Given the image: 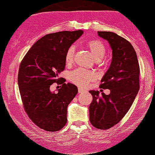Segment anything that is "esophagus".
I'll use <instances>...</instances> for the list:
<instances>
[{
    "label": "esophagus",
    "mask_w": 155,
    "mask_h": 155,
    "mask_svg": "<svg viewBox=\"0 0 155 155\" xmlns=\"http://www.w3.org/2000/svg\"><path fill=\"white\" fill-rule=\"evenodd\" d=\"M84 91H85V90L81 89V88H80V87L78 88V91H79V93H82V92H84Z\"/></svg>",
    "instance_id": "obj_1"
}]
</instances>
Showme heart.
<instances>
[{"instance_id":"b5f03b06","label":"heart","mask_w":155,"mask_h":155,"mask_svg":"<svg viewBox=\"0 0 155 155\" xmlns=\"http://www.w3.org/2000/svg\"><path fill=\"white\" fill-rule=\"evenodd\" d=\"M86 46L91 52L94 59L97 61V64H100L101 59L104 57L106 54V47L104 44L99 40L93 39L88 41L86 43ZM76 48L75 46H69L66 50L65 54V63L66 65L69 66L74 62V56H75ZM96 74L93 72L77 68L71 72L69 74V80L72 83L81 87H86L89 83L94 81L96 79Z\"/></svg>"}]
</instances>
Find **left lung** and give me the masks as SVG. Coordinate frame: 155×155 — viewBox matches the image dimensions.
<instances>
[{
    "label": "left lung",
    "mask_w": 155,
    "mask_h": 155,
    "mask_svg": "<svg viewBox=\"0 0 155 155\" xmlns=\"http://www.w3.org/2000/svg\"><path fill=\"white\" fill-rule=\"evenodd\" d=\"M109 42L112 59L101 80V89H108L106 95L91 90L93 100L89 106V120L99 130L111 128L121 120L130 109L140 89V66L136 51L128 41L109 31H98Z\"/></svg>",
    "instance_id": "obj_1"
}]
</instances>
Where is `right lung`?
I'll return each instance as SVG.
<instances>
[{"label": "right lung", "instance_id": "obj_1", "mask_svg": "<svg viewBox=\"0 0 155 155\" xmlns=\"http://www.w3.org/2000/svg\"><path fill=\"white\" fill-rule=\"evenodd\" d=\"M83 31H59L47 34L33 45L19 66L18 84L23 107L31 121L48 132L61 130L67 122V107L77 94L74 84L60 80L65 68L66 50L83 34ZM54 83L61 84L51 92Z\"/></svg>", "mask_w": 155, "mask_h": 155}]
</instances>
